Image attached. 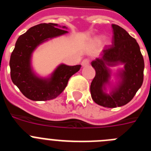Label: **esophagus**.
Instances as JSON below:
<instances>
[{"instance_id":"obj_1","label":"esophagus","mask_w":151,"mask_h":151,"mask_svg":"<svg viewBox=\"0 0 151 151\" xmlns=\"http://www.w3.org/2000/svg\"><path fill=\"white\" fill-rule=\"evenodd\" d=\"M89 60L88 59H85L82 61V66H88L89 65Z\"/></svg>"}]
</instances>
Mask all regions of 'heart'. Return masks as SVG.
<instances>
[{
  "instance_id": "b5f03b06",
  "label": "heart",
  "mask_w": 151,
  "mask_h": 151,
  "mask_svg": "<svg viewBox=\"0 0 151 151\" xmlns=\"http://www.w3.org/2000/svg\"><path fill=\"white\" fill-rule=\"evenodd\" d=\"M103 41V38L102 37H98V38H95L94 41V46L95 47H97V46H99L101 44V42H102Z\"/></svg>"
}]
</instances>
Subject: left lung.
<instances>
[{
    "instance_id": "obj_1",
    "label": "left lung",
    "mask_w": 151,
    "mask_h": 151,
    "mask_svg": "<svg viewBox=\"0 0 151 151\" xmlns=\"http://www.w3.org/2000/svg\"><path fill=\"white\" fill-rule=\"evenodd\" d=\"M112 29V45L91 62L96 73L90 87L94 102L108 108L123 106L132 101L143 83L145 69L136 40L120 26L113 24ZM114 78L118 79L117 83L106 93V85Z\"/></svg>"
}]
</instances>
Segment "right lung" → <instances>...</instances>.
I'll return each mask as SVG.
<instances>
[{
  "label": "right lung",
  "mask_w": 151,
  "mask_h": 151,
  "mask_svg": "<svg viewBox=\"0 0 151 151\" xmlns=\"http://www.w3.org/2000/svg\"><path fill=\"white\" fill-rule=\"evenodd\" d=\"M57 27L58 25L55 23H41L30 28L19 37L10 56L12 82L24 96L32 101H45L56 98L63 91L69 78L81 68V65L70 66L61 64L50 78L44 79L36 76L32 72L31 57L35 49L49 38L68 32ZM65 28L63 26V29Z\"/></svg>",
  "instance_id": "obj_1"
}]
</instances>
